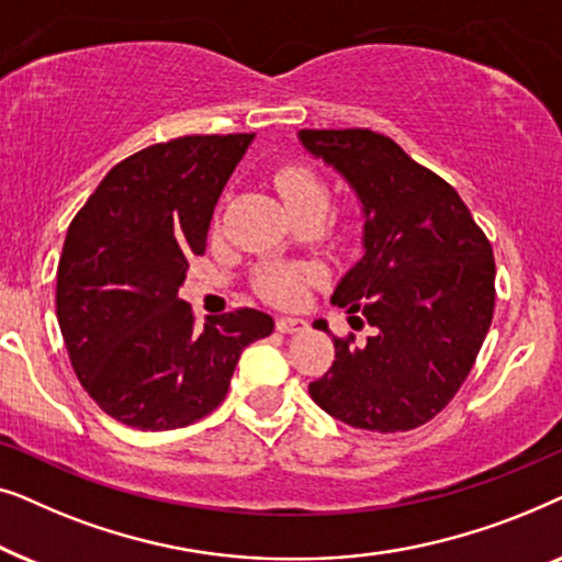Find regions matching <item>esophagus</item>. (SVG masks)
<instances>
[{
	"instance_id": "esophagus-1",
	"label": "esophagus",
	"mask_w": 562,
	"mask_h": 562,
	"mask_svg": "<svg viewBox=\"0 0 562 562\" xmlns=\"http://www.w3.org/2000/svg\"><path fill=\"white\" fill-rule=\"evenodd\" d=\"M276 329H279L281 335L302 333V329H306V322L299 319V317H279V319H276Z\"/></svg>"
}]
</instances>
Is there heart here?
Returning a JSON list of instances; mask_svg holds the SVG:
<instances>
[{"mask_svg":"<svg viewBox=\"0 0 562 562\" xmlns=\"http://www.w3.org/2000/svg\"><path fill=\"white\" fill-rule=\"evenodd\" d=\"M273 183L279 189L283 202H286L289 212H304V210H319L325 214L329 204V183L317 168L302 160H291V164H281L273 173ZM314 281V268L304 263H276L266 266L258 273L256 289L258 294L268 299V302L281 306H294L302 302L304 291Z\"/></svg>","mask_w":562,"mask_h":562,"instance_id":"heart-1","label":"heart"}]
</instances>
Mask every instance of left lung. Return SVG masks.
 Instances as JSON below:
<instances>
[{
    "label": "left lung",
    "mask_w": 562,
    "mask_h": 562,
    "mask_svg": "<svg viewBox=\"0 0 562 562\" xmlns=\"http://www.w3.org/2000/svg\"><path fill=\"white\" fill-rule=\"evenodd\" d=\"M302 145L340 171L363 204L366 256L333 304L373 335L333 337L335 360L310 394L329 417L371 432L427 425L458 394L494 319L488 237L448 181L366 127L302 130ZM317 329H327L322 319Z\"/></svg>",
    "instance_id": "1"
}]
</instances>
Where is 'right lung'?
Here are the masks:
<instances>
[{"mask_svg":"<svg viewBox=\"0 0 562 562\" xmlns=\"http://www.w3.org/2000/svg\"><path fill=\"white\" fill-rule=\"evenodd\" d=\"M252 135H183L120 160L76 212L58 260L56 314L81 386L112 419L176 429L227 396L237 358L273 333L258 310L196 327L179 299L189 260Z\"/></svg>","mask_w":562,"mask_h":562,"instance_id":"obj_1","label":"right lung"}]
</instances>
